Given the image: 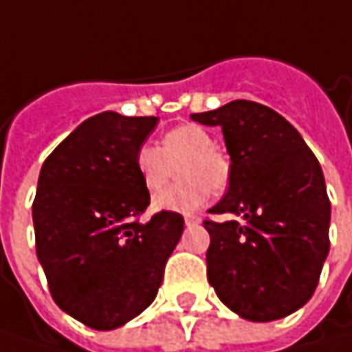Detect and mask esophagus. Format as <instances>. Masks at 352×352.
Returning a JSON list of instances; mask_svg holds the SVG:
<instances>
[{
	"label": "esophagus",
	"mask_w": 352,
	"mask_h": 352,
	"mask_svg": "<svg viewBox=\"0 0 352 352\" xmlns=\"http://www.w3.org/2000/svg\"><path fill=\"white\" fill-rule=\"evenodd\" d=\"M201 222V219L197 217V214H185V224L187 226H195V224H199Z\"/></svg>",
	"instance_id": "obj_1"
}]
</instances>
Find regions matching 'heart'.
I'll return each mask as SVG.
<instances>
[{
	"label": "heart",
	"instance_id": "obj_1",
	"mask_svg": "<svg viewBox=\"0 0 352 352\" xmlns=\"http://www.w3.org/2000/svg\"><path fill=\"white\" fill-rule=\"evenodd\" d=\"M183 179L153 199L160 210L191 212L205 205L212 191H222L230 177V163L214 147L212 135L199 126L185 124L161 138L160 147L142 146L135 169L149 192L161 191L175 177Z\"/></svg>",
	"mask_w": 352,
	"mask_h": 352
}]
</instances>
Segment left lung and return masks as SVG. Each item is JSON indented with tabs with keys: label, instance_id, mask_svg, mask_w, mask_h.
Here are the masks:
<instances>
[{
	"label": "left lung",
	"instance_id": "left-lung-1",
	"mask_svg": "<svg viewBox=\"0 0 352 352\" xmlns=\"http://www.w3.org/2000/svg\"><path fill=\"white\" fill-rule=\"evenodd\" d=\"M221 126L230 185L208 212L206 278L222 303L248 321H276L305 305L329 254L325 179L314 151L278 112L250 100L191 114Z\"/></svg>",
	"mask_w": 352,
	"mask_h": 352
}]
</instances>
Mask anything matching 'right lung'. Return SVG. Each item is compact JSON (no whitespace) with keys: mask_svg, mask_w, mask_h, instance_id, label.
<instances>
[{"mask_svg":"<svg viewBox=\"0 0 352 352\" xmlns=\"http://www.w3.org/2000/svg\"><path fill=\"white\" fill-rule=\"evenodd\" d=\"M155 126V116H92L41 167L37 258L54 303L86 327L110 331L142 314L183 234L185 221L173 210L140 222L149 191L135 155Z\"/></svg>","mask_w":352,"mask_h":352,"instance_id":"right-lung-1","label":"right lung"}]
</instances>
